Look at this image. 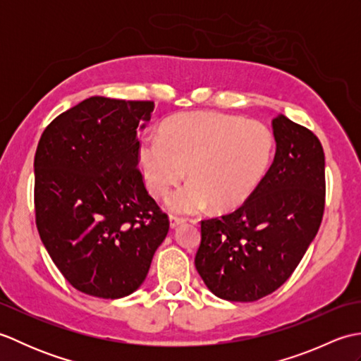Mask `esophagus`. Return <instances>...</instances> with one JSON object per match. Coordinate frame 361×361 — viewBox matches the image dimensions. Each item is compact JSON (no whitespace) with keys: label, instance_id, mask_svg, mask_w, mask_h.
Wrapping results in <instances>:
<instances>
[{"label":"esophagus","instance_id":"esophagus-1","mask_svg":"<svg viewBox=\"0 0 361 361\" xmlns=\"http://www.w3.org/2000/svg\"><path fill=\"white\" fill-rule=\"evenodd\" d=\"M169 221H171V228H172V229H175V228H178L180 225L185 224L186 219L178 217V216H171V217H169Z\"/></svg>","mask_w":361,"mask_h":361}]
</instances>
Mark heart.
<instances>
[{
	"mask_svg": "<svg viewBox=\"0 0 361 361\" xmlns=\"http://www.w3.org/2000/svg\"><path fill=\"white\" fill-rule=\"evenodd\" d=\"M274 157V135L262 122L195 111L175 116L161 136L140 144V166L153 195H164L185 178L192 180L167 197L172 212L192 214L209 203L234 209L260 186Z\"/></svg>",
	"mask_w": 361,
	"mask_h": 361,
	"instance_id": "obj_1",
	"label": "heart"
}]
</instances>
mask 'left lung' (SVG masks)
Instances as JSON below:
<instances>
[{
  "instance_id": "left-lung-1",
  "label": "left lung",
  "mask_w": 361,
  "mask_h": 361,
  "mask_svg": "<svg viewBox=\"0 0 361 361\" xmlns=\"http://www.w3.org/2000/svg\"><path fill=\"white\" fill-rule=\"evenodd\" d=\"M274 159L239 209L202 221L195 268L214 295L252 302L286 282L315 239L324 212V152L309 128L271 121Z\"/></svg>"
}]
</instances>
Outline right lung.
Segmentation results:
<instances>
[{
	"mask_svg": "<svg viewBox=\"0 0 361 361\" xmlns=\"http://www.w3.org/2000/svg\"><path fill=\"white\" fill-rule=\"evenodd\" d=\"M155 104L85 99L46 127L37 145L35 221L65 279L82 293L119 299L141 287L169 219L137 169Z\"/></svg>",
	"mask_w": 361,
	"mask_h": 361,
	"instance_id": "add662e5",
	"label": "right lung"
}]
</instances>
